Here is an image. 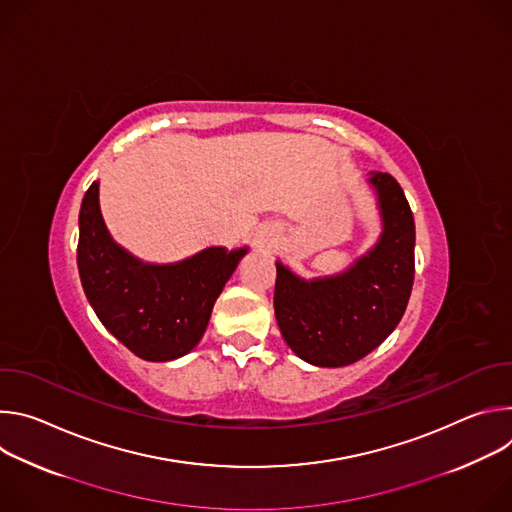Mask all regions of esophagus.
Returning <instances> with one entry per match:
<instances>
[{
	"label": "esophagus",
	"mask_w": 512,
	"mask_h": 512,
	"mask_svg": "<svg viewBox=\"0 0 512 512\" xmlns=\"http://www.w3.org/2000/svg\"><path fill=\"white\" fill-rule=\"evenodd\" d=\"M255 243H257L261 249L271 251L273 245H275V231H273V227H269V225L261 227V229L257 231V235H255Z\"/></svg>",
	"instance_id": "34e87169"
}]
</instances>
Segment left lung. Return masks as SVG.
I'll return each instance as SVG.
<instances>
[{"instance_id":"1","label":"left lung","mask_w":512,"mask_h":512,"mask_svg":"<svg viewBox=\"0 0 512 512\" xmlns=\"http://www.w3.org/2000/svg\"><path fill=\"white\" fill-rule=\"evenodd\" d=\"M381 214L379 241L354 263L304 279L281 261L273 308L283 340L314 367H346L373 352L401 322L415 275V223L391 174L371 172Z\"/></svg>"}]
</instances>
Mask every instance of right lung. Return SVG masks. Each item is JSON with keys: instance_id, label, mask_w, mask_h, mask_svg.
Here are the masks:
<instances>
[{"instance_id": "obj_1", "label": "right lung", "mask_w": 512, "mask_h": 512, "mask_svg": "<svg viewBox=\"0 0 512 512\" xmlns=\"http://www.w3.org/2000/svg\"><path fill=\"white\" fill-rule=\"evenodd\" d=\"M249 247H206L176 263H145L109 235L99 182L79 214L77 263L85 296L101 324L135 356L166 362L202 338L214 302Z\"/></svg>"}]
</instances>
